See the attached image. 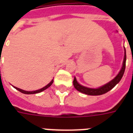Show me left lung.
Wrapping results in <instances>:
<instances>
[{
  "instance_id": "obj_1",
  "label": "left lung",
  "mask_w": 133,
  "mask_h": 133,
  "mask_svg": "<svg viewBox=\"0 0 133 133\" xmlns=\"http://www.w3.org/2000/svg\"><path fill=\"white\" fill-rule=\"evenodd\" d=\"M126 50H125V55H124V62H123V66H122L121 70H120L119 73L117 75V77L114 79H112L111 81H110L109 83H108L107 84L101 86V87L97 89H92L89 88L84 87L83 85H80L78 82L77 81L76 78L74 79L73 81V85L75 86V88L77 89V90L81 92L82 93L86 94L88 95H101L103 94L108 92V91H110L111 89L113 88L120 81V80L122 79V77L124 74V71H125V68H126Z\"/></svg>"
}]
</instances>
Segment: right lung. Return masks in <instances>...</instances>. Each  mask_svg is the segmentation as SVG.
Returning <instances> with one entry per match:
<instances>
[{
    "mask_svg": "<svg viewBox=\"0 0 133 133\" xmlns=\"http://www.w3.org/2000/svg\"><path fill=\"white\" fill-rule=\"evenodd\" d=\"M53 81H54V79H52V81H51V82H50V83H48V85H46V86H45V87H43V88L41 89H39V90H35V91H25L23 90H21V89H20V88H18L16 87H14V88H15L16 90H18V91H20L22 93H23V94H27V95H31V94H36V93H38V92H42V91L45 90V89H47L48 88H49L50 86V85H52V83H53Z\"/></svg>",
    "mask_w": 133,
    "mask_h": 133,
    "instance_id": "right-lung-1",
    "label": "right lung"
}]
</instances>
